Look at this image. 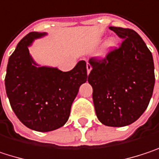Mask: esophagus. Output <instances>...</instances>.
Masks as SVG:
<instances>
[{"label":"esophagus","instance_id":"34e87169","mask_svg":"<svg viewBox=\"0 0 159 159\" xmlns=\"http://www.w3.org/2000/svg\"><path fill=\"white\" fill-rule=\"evenodd\" d=\"M91 69H92V67H91V65H90V63H87V74L89 75V72H90V70H91Z\"/></svg>","mask_w":159,"mask_h":159}]
</instances>
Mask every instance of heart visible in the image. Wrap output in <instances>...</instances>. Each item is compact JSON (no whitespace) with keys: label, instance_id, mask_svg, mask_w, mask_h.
<instances>
[{"label":"heart","instance_id":"heart-1","mask_svg":"<svg viewBox=\"0 0 159 159\" xmlns=\"http://www.w3.org/2000/svg\"><path fill=\"white\" fill-rule=\"evenodd\" d=\"M106 47H107L108 49H112V48H114L116 47V42H115V40H114V39H111V40H109V41L106 43Z\"/></svg>","mask_w":159,"mask_h":159}]
</instances>
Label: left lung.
I'll use <instances>...</instances> for the list:
<instances>
[{
  "label": "left lung",
  "mask_w": 159,
  "mask_h": 159,
  "mask_svg": "<svg viewBox=\"0 0 159 159\" xmlns=\"http://www.w3.org/2000/svg\"><path fill=\"white\" fill-rule=\"evenodd\" d=\"M109 28L123 42L104 58H89L92 69L88 81L99 121L107 126L122 127L135 122L148 106L155 85L154 61L135 31Z\"/></svg>",
  "instance_id": "1"
}]
</instances>
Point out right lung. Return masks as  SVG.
Masks as SVG:
<instances>
[{
  "label": "right lung",
  "instance_id": "add662e5",
  "mask_svg": "<svg viewBox=\"0 0 159 159\" xmlns=\"http://www.w3.org/2000/svg\"><path fill=\"white\" fill-rule=\"evenodd\" d=\"M45 34L32 32L18 43L9 57L5 76L11 109L25 126L38 132L53 131L67 123L79 89L88 79L84 60L67 72L36 65L28 47Z\"/></svg>",
  "mask_w": 159,
  "mask_h": 159
}]
</instances>
